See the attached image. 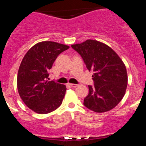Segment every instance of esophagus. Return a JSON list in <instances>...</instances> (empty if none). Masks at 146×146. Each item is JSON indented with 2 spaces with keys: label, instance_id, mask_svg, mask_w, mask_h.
Segmentation results:
<instances>
[{
  "label": "esophagus",
  "instance_id": "esophagus-1",
  "mask_svg": "<svg viewBox=\"0 0 146 146\" xmlns=\"http://www.w3.org/2000/svg\"><path fill=\"white\" fill-rule=\"evenodd\" d=\"M69 86H70L71 87H72V88H76L77 86H78V85L74 84V83H69Z\"/></svg>",
  "mask_w": 146,
  "mask_h": 146
}]
</instances>
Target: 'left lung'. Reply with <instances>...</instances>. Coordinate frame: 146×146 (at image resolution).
<instances>
[{
  "instance_id": "1",
  "label": "left lung",
  "mask_w": 146,
  "mask_h": 146,
  "mask_svg": "<svg viewBox=\"0 0 146 146\" xmlns=\"http://www.w3.org/2000/svg\"><path fill=\"white\" fill-rule=\"evenodd\" d=\"M72 47L81 55L89 72H94V86H88L85 106L96 113L113 109L123 99L127 87L128 77L123 60L111 47L96 40L88 39Z\"/></svg>"
}]
</instances>
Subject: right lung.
Returning a JSON list of instances; mask_svg holds the SVG:
<instances>
[{
    "label": "right lung",
    "mask_w": 146,
    "mask_h": 146,
    "mask_svg": "<svg viewBox=\"0 0 146 146\" xmlns=\"http://www.w3.org/2000/svg\"><path fill=\"white\" fill-rule=\"evenodd\" d=\"M55 42H41L28 50L17 74V90L25 105L38 114H47L60 106L66 87L48 81L49 70L58 55L69 49Z\"/></svg>",
    "instance_id": "add662e5"
}]
</instances>
